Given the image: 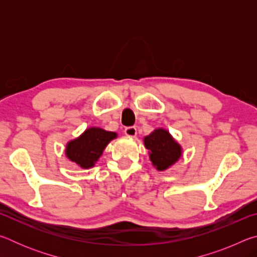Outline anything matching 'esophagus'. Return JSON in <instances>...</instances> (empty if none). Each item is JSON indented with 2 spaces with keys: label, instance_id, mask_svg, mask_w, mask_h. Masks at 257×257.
I'll use <instances>...</instances> for the list:
<instances>
[{
  "label": "esophagus",
  "instance_id": "34e87169",
  "mask_svg": "<svg viewBox=\"0 0 257 257\" xmlns=\"http://www.w3.org/2000/svg\"><path fill=\"white\" fill-rule=\"evenodd\" d=\"M124 134L127 137H136L137 135V128L136 127H127L124 129Z\"/></svg>",
  "mask_w": 257,
  "mask_h": 257
}]
</instances>
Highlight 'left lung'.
I'll return each mask as SVG.
<instances>
[{
	"label": "left lung",
	"instance_id": "8db88e82",
	"mask_svg": "<svg viewBox=\"0 0 257 257\" xmlns=\"http://www.w3.org/2000/svg\"><path fill=\"white\" fill-rule=\"evenodd\" d=\"M144 145L149 150L152 164L158 171L168 170L182 156L181 145L164 128H156L145 136Z\"/></svg>",
	"mask_w": 257,
	"mask_h": 257
}]
</instances>
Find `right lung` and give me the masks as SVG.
Here are the masks:
<instances>
[{"label": "right lung", "instance_id": "1", "mask_svg": "<svg viewBox=\"0 0 257 257\" xmlns=\"http://www.w3.org/2000/svg\"><path fill=\"white\" fill-rule=\"evenodd\" d=\"M116 137V133L99 127H89L80 136L67 143L64 153L69 161L86 170L96 164L106 146Z\"/></svg>", "mask_w": 257, "mask_h": 257}]
</instances>
